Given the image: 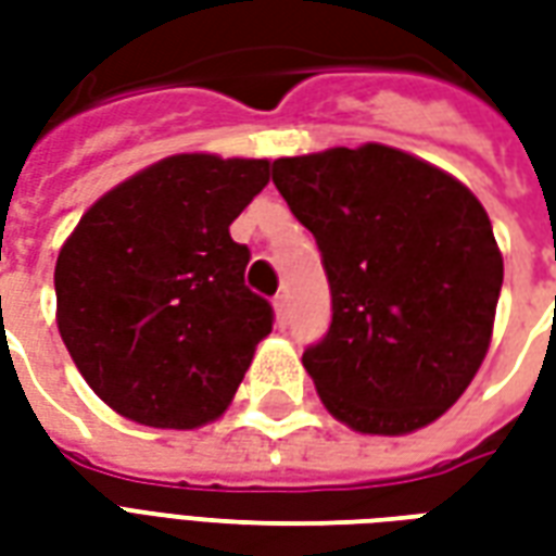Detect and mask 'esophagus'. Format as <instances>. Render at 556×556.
<instances>
[{
  "instance_id": "obj_1",
  "label": "esophagus",
  "mask_w": 556,
  "mask_h": 556,
  "mask_svg": "<svg viewBox=\"0 0 556 556\" xmlns=\"http://www.w3.org/2000/svg\"><path fill=\"white\" fill-rule=\"evenodd\" d=\"M274 309H277L279 321H286V315H289V294H277L274 298Z\"/></svg>"
}]
</instances>
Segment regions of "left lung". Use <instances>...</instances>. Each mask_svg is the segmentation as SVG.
I'll list each match as a JSON object with an SVG mask.
<instances>
[{
  "label": "left lung",
  "mask_w": 556,
  "mask_h": 556,
  "mask_svg": "<svg viewBox=\"0 0 556 556\" xmlns=\"http://www.w3.org/2000/svg\"><path fill=\"white\" fill-rule=\"evenodd\" d=\"M321 250L333 318L303 351L325 408L363 434L429 426L485 361L503 255L465 184L399 148L274 160Z\"/></svg>",
  "instance_id": "8db88e82"
}]
</instances>
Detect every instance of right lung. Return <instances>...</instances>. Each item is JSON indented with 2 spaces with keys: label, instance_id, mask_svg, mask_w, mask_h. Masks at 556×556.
<instances>
[{
  "label": "right lung",
  "instance_id": "1",
  "mask_svg": "<svg viewBox=\"0 0 556 556\" xmlns=\"http://www.w3.org/2000/svg\"><path fill=\"white\" fill-rule=\"evenodd\" d=\"M267 160L175 154L83 214L55 262V321L79 375L122 417L199 429L229 408L274 309L243 286L231 219Z\"/></svg>",
  "mask_w": 556,
  "mask_h": 556
}]
</instances>
